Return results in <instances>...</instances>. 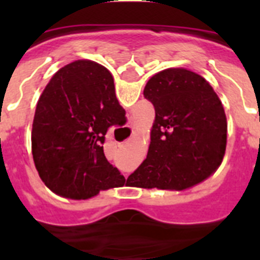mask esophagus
<instances>
[{"label": "esophagus", "mask_w": 260, "mask_h": 260, "mask_svg": "<svg viewBox=\"0 0 260 260\" xmlns=\"http://www.w3.org/2000/svg\"><path fill=\"white\" fill-rule=\"evenodd\" d=\"M132 132V128H123L122 130V133H130Z\"/></svg>", "instance_id": "34e87169"}]
</instances>
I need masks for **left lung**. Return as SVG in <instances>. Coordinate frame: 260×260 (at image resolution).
<instances>
[{"mask_svg":"<svg viewBox=\"0 0 260 260\" xmlns=\"http://www.w3.org/2000/svg\"><path fill=\"white\" fill-rule=\"evenodd\" d=\"M143 95L155 108V121L146 160L128 183L185 190L208 178L221 164L228 132L210 83L187 69H167L147 82Z\"/></svg>","mask_w":260,"mask_h":260,"instance_id":"left-lung-1","label":"left lung"}]
</instances>
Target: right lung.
Instances as JSON below:
<instances>
[{
  "instance_id": "right-lung-1",
  "label": "right lung",
  "mask_w": 260,
  "mask_h": 260,
  "mask_svg": "<svg viewBox=\"0 0 260 260\" xmlns=\"http://www.w3.org/2000/svg\"><path fill=\"white\" fill-rule=\"evenodd\" d=\"M125 122L104 66L78 59L59 69L41 93L32 123V156L43 182L70 199L118 187L123 176L107 160L103 143L110 126Z\"/></svg>"
}]
</instances>
